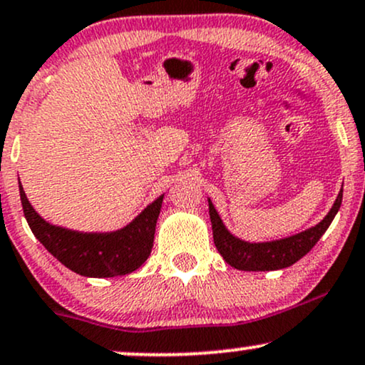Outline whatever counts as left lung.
<instances>
[{
	"label": "left lung",
	"mask_w": 365,
	"mask_h": 365,
	"mask_svg": "<svg viewBox=\"0 0 365 365\" xmlns=\"http://www.w3.org/2000/svg\"><path fill=\"white\" fill-rule=\"evenodd\" d=\"M341 197H344V190H340L331 210L319 225H316L314 227H311V230L304 232H299V235L291 236V238L270 241V243H247V241L235 238L226 230L225 225H222L221 217H219L216 209H214L212 202L209 200V214L210 222H212L214 245H216L221 257L231 267H235L238 270L258 272L285 269V267H291L292 263L301 260L318 243L323 232L331 225L333 217L336 216L338 209L341 205Z\"/></svg>",
	"instance_id": "8db88e82"
}]
</instances>
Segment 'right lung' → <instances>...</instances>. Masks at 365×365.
I'll list each match as a JSON object with an SVG mask.
<instances>
[{
    "label": "right lung",
    "instance_id": "right-lung-1",
    "mask_svg": "<svg viewBox=\"0 0 365 365\" xmlns=\"http://www.w3.org/2000/svg\"><path fill=\"white\" fill-rule=\"evenodd\" d=\"M20 199L35 238L63 265L85 277H113L139 269L153 250L156 221L163 204L161 195L120 231L80 232L43 221L30 205L21 183Z\"/></svg>",
    "mask_w": 365,
    "mask_h": 365
}]
</instances>
